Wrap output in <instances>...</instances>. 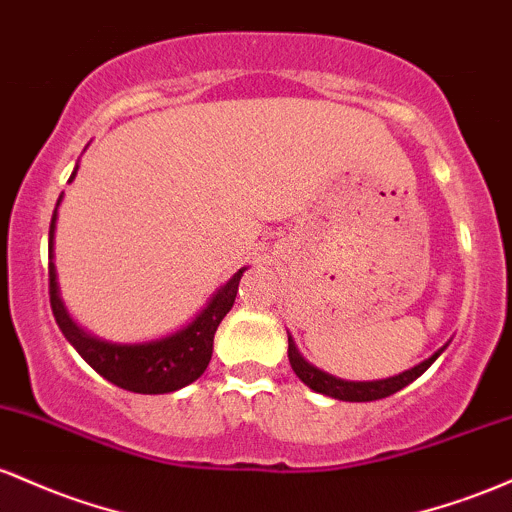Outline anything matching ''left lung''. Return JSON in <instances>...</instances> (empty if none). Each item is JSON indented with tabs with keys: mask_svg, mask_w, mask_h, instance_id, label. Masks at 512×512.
I'll return each instance as SVG.
<instances>
[{
	"mask_svg": "<svg viewBox=\"0 0 512 512\" xmlns=\"http://www.w3.org/2000/svg\"><path fill=\"white\" fill-rule=\"evenodd\" d=\"M442 350H445V346H442L435 355H430L428 360H423L421 365L411 367V370L401 372V375H396V377H389V380L343 382V380H336V377L326 375V372L317 370V367H312L307 360H302V355L297 353L292 338H287V358H290V365H292V370H295V375L300 377V380L307 384L309 389H314V392L333 396V399H341V401H377V399H384V396L396 394L399 389H404L406 384L418 380V377H421L423 372H426L428 367L438 360V355L442 353Z\"/></svg>",
	"mask_w": 512,
	"mask_h": 512,
	"instance_id": "8db88e82",
	"label": "left lung"
}]
</instances>
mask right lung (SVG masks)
I'll list each match as a JSON object with an SVG mask.
<instances>
[{
    "label": "right lung",
    "instance_id": "1",
    "mask_svg": "<svg viewBox=\"0 0 512 512\" xmlns=\"http://www.w3.org/2000/svg\"><path fill=\"white\" fill-rule=\"evenodd\" d=\"M74 174H77V169L72 171L70 181L74 179ZM60 200H57V205H60ZM55 220L57 208L53 212V220H50V258H53ZM244 271L246 268L234 273V278L225 287H220L217 295H212L210 304L193 319V324H188L183 331H176L174 336L162 338V341L140 343V346H116V343L99 341V338L89 336V333L79 329L67 317L60 295H57V275L53 263H48L50 307H53L57 326L65 333L67 341L77 348V353L101 377H106L116 387L128 389V392L135 394H169L195 382L205 372V367H208L212 358L215 331L220 326V321L227 317L229 309H232L234 297H237L239 290L241 273Z\"/></svg>",
    "mask_w": 512,
    "mask_h": 512
}]
</instances>
